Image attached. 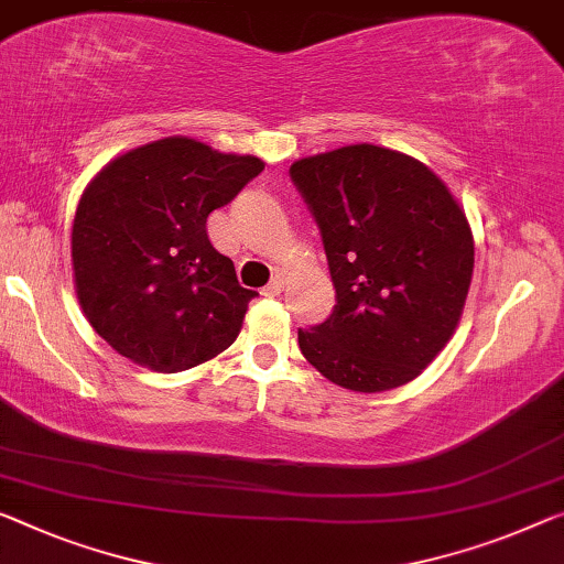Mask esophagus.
I'll list each match as a JSON object with an SVG mask.
<instances>
[{"mask_svg": "<svg viewBox=\"0 0 564 564\" xmlns=\"http://www.w3.org/2000/svg\"><path fill=\"white\" fill-rule=\"evenodd\" d=\"M284 284H288V276H284L282 272H276L272 276V282L264 288V294H272V297H274V294H280L284 290Z\"/></svg>", "mask_w": 564, "mask_h": 564, "instance_id": "obj_1", "label": "esophagus"}]
</instances>
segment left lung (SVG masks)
<instances>
[{
    "label": "left lung",
    "instance_id": "8db88e82",
    "mask_svg": "<svg viewBox=\"0 0 564 564\" xmlns=\"http://www.w3.org/2000/svg\"><path fill=\"white\" fill-rule=\"evenodd\" d=\"M315 216L337 305L300 350L335 386H405L444 350L474 272V237L444 181L421 161L358 143L292 163Z\"/></svg>",
    "mask_w": 564,
    "mask_h": 564
}]
</instances>
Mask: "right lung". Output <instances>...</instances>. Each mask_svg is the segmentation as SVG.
I'll return each mask as SVG.
<instances>
[{"mask_svg": "<svg viewBox=\"0 0 564 564\" xmlns=\"http://www.w3.org/2000/svg\"><path fill=\"white\" fill-rule=\"evenodd\" d=\"M264 163L194 138L145 143L95 176L73 221L75 292L93 330L138 366L178 372L237 340L254 290L206 234Z\"/></svg>", "mask_w": 564, "mask_h": 564, "instance_id": "right-lung-1", "label": "right lung"}]
</instances>
